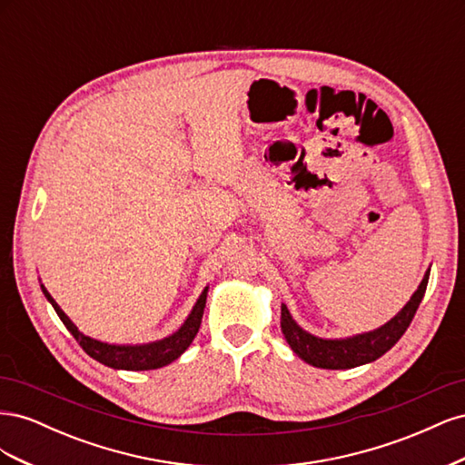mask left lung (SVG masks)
Returning a JSON list of instances; mask_svg holds the SVG:
<instances>
[{"label":"left lung","mask_w":465,"mask_h":465,"mask_svg":"<svg viewBox=\"0 0 465 465\" xmlns=\"http://www.w3.org/2000/svg\"><path fill=\"white\" fill-rule=\"evenodd\" d=\"M429 273L430 270H427L423 281H420V285L413 292L410 302L378 330L345 337V340H322V337L304 331L299 323L292 320L289 308L285 304H281V331H283L285 340L294 353H297L304 362L312 364V367L341 371L372 362L396 345L400 341V337L405 333V330L410 328L417 308L425 297Z\"/></svg>","instance_id":"1"}]
</instances>
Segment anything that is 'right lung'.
<instances>
[{"instance_id":"right-lung-1","label":"right lung","mask_w":465,"mask_h":465,"mask_svg":"<svg viewBox=\"0 0 465 465\" xmlns=\"http://www.w3.org/2000/svg\"><path fill=\"white\" fill-rule=\"evenodd\" d=\"M40 289L45 292V297L50 301V304L54 306L55 314H58L60 320L64 322V326L83 347V351H85V353L94 361L106 364V367L122 369V371H153V369L166 367V364L176 361L190 347L195 333H198L202 326L205 301H207V287H205L203 292L200 294L198 302L193 304L190 316L180 326V330L174 331L173 335L164 337L161 341H153L145 345H110L104 341L93 340V337L85 333H81L75 323L65 316V312L58 306V302L52 299V294L46 291V287L40 285Z\"/></svg>"}]
</instances>
